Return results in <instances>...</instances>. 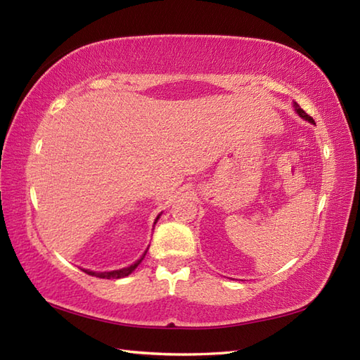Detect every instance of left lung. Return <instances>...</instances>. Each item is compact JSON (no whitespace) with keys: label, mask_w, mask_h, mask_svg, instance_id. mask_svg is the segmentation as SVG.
<instances>
[{"label":"left lung","mask_w":360,"mask_h":360,"mask_svg":"<svg viewBox=\"0 0 360 360\" xmlns=\"http://www.w3.org/2000/svg\"><path fill=\"white\" fill-rule=\"evenodd\" d=\"M295 110H297V114L301 117V118H304V120H307L309 123H313L315 124V122H313V118L310 117V115H307L306 112H304V110L300 108V105L298 103H295Z\"/></svg>","instance_id":"left-lung-1"}]
</instances>
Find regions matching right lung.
<instances>
[{
	"label": "right lung",
	"mask_w": 360,
	"mask_h": 360,
	"mask_svg": "<svg viewBox=\"0 0 360 360\" xmlns=\"http://www.w3.org/2000/svg\"><path fill=\"white\" fill-rule=\"evenodd\" d=\"M160 216H161V214H158V217L155 219V224H156V220L160 219ZM147 250H149V248H147ZM147 250H146V252H147ZM146 252L143 254V257H141L140 260H136L134 264L127 266V268H123V269H118V271H110V272H92V271H85V272H86V274H89V275L98 276V278H106V280H117V278H124V276H127L129 274H132V272L136 269V266L143 262V259H144Z\"/></svg>",
	"instance_id": "obj_1"
}]
</instances>
